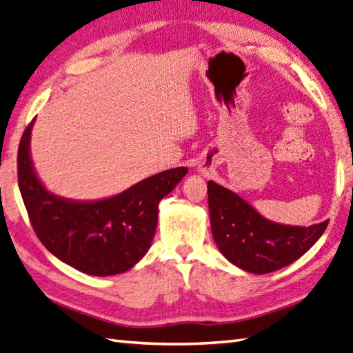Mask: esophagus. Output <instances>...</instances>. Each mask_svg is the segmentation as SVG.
Here are the masks:
<instances>
[{"label":"esophagus","instance_id":"34e87169","mask_svg":"<svg viewBox=\"0 0 353 353\" xmlns=\"http://www.w3.org/2000/svg\"><path fill=\"white\" fill-rule=\"evenodd\" d=\"M200 171H202L205 176H208V174H210V170H206V168H202V170H200Z\"/></svg>","mask_w":353,"mask_h":353}]
</instances>
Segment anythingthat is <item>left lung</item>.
<instances>
[{
    "label": "left lung",
    "instance_id": "1",
    "mask_svg": "<svg viewBox=\"0 0 353 353\" xmlns=\"http://www.w3.org/2000/svg\"><path fill=\"white\" fill-rule=\"evenodd\" d=\"M211 231L228 261L251 274H268L294 263L307 252L327 228V220L312 226L275 223L236 192L208 182Z\"/></svg>",
    "mask_w": 353,
    "mask_h": 353
}]
</instances>
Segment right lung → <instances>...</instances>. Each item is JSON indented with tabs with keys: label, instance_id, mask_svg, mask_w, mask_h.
Returning a JSON list of instances; mask_svg holds the SVG:
<instances>
[{
	"label": "right lung",
	"instance_id": "obj_1",
	"mask_svg": "<svg viewBox=\"0 0 353 353\" xmlns=\"http://www.w3.org/2000/svg\"><path fill=\"white\" fill-rule=\"evenodd\" d=\"M33 122L18 148V185L30 223L48 251L78 271L107 277L128 271L150 250L159 202L188 172H159L113 197L81 202L53 194L41 183L30 157Z\"/></svg>",
	"mask_w": 353,
	"mask_h": 353
}]
</instances>
